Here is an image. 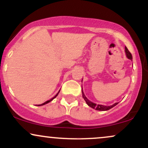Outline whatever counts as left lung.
I'll use <instances>...</instances> for the list:
<instances>
[{
	"label": "left lung",
	"instance_id": "1",
	"mask_svg": "<svg viewBox=\"0 0 148 148\" xmlns=\"http://www.w3.org/2000/svg\"><path fill=\"white\" fill-rule=\"evenodd\" d=\"M125 53H126L127 57L129 59H130V60H132V54H131V53L129 51L128 49H127V47H125ZM82 95H83V97H84V100H85V101H86V103H87L88 106H89L90 107H91V108H94V109L97 110V111H108V110L111 109V108H113V107H114L115 106H116V105L118 103V102L115 103L114 104L111 105V106H103V105L97 104V103H95L92 102V101H90V100L88 99L86 96H85L84 92H83V90H82Z\"/></svg>",
	"mask_w": 148,
	"mask_h": 148
}]
</instances>
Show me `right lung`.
I'll use <instances>...</instances> for the list:
<instances>
[{"label":"right lung","mask_w":148,"mask_h":148,"mask_svg":"<svg viewBox=\"0 0 148 148\" xmlns=\"http://www.w3.org/2000/svg\"><path fill=\"white\" fill-rule=\"evenodd\" d=\"M60 90H59V92H60ZM59 92H58L57 93V94H56V95L55 97H53L52 98V99H49V100H48V101H45V103H42V104H40V105H37V106H42V105H45V104H46V103H49V102H50V101H52V100L53 99H54V98H56V97L58 96V93H59Z\"/></svg>","instance_id":"right-lung-1"}]
</instances>
